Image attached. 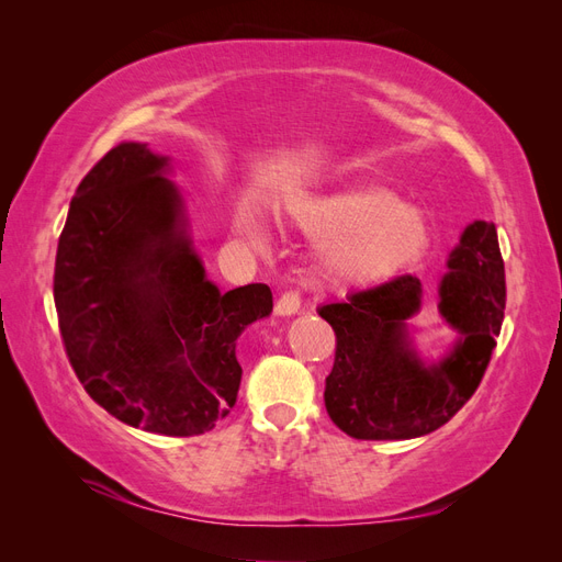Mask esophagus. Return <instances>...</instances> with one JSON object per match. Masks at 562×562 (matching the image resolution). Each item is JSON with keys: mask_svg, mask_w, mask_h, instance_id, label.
I'll use <instances>...</instances> for the list:
<instances>
[{"mask_svg": "<svg viewBox=\"0 0 562 562\" xmlns=\"http://www.w3.org/2000/svg\"><path fill=\"white\" fill-rule=\"evenodd\" d=\"M277 316H293L300 312V295L295 291H285L279 300H277V307H274Z\"/></svg>", "mask_w": 562, "mask_h": 562, "instance_id": "1", "label": "esophagus"}]
</instances>
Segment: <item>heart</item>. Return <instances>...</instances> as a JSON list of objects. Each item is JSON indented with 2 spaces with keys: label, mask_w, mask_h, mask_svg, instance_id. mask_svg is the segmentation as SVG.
I'll return each instance as SVG.
<instances>
[{
  "label": "heart",
  "mask_w": 562,
  "mask_h": 562,
  "mask_svg": "<svg viewBox=\"0 0 562 562\" xmlns=\"http://www.w3.org/2000/svg\"><path fill=\"white\" fill-rule=\"evenodd\" d=\"M291 217L302 232L326 239L321 274L337 288H370L394 279L415 267L434 241L429 215L382 187L300 196ZM239 227L260 241L248 209L239 215Z\"/></svg>",
  "instance_id": "1"
}]
</instances>
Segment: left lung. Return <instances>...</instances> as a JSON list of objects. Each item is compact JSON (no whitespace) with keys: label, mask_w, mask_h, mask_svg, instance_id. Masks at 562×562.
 Returning a JSON list of instances; mask_svg holds the SVG:
<instances>
[{"label":"left lung","mask_w":562,"mask_h":562,"mask_svg":"<svg viewBox=\"0 0 562 562\" xmlns=\"http://www.w3.org/2000/svg\"><path fill=\"white\" fill-rule=\"evenodd\" d=\"M506 281L497 229L485 220L459 236L438 283V312L457 333L438 361L415 349L411 318L422 281L398 277L318 310L337 337L326 411L359 440H405L450 422L479 389L504 321Z\"/></svg>","instance_id":"obj_1"}]
</instances>
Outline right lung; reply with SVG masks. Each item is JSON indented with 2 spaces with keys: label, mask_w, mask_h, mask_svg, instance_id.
Segmentation results:
<instances>
[{
  "label": "right lung",
  "mask_w": 562,
  "mask_h": 562,
  "mask_svg": "<svg viewBox=\"0 0 562 562\" xmlns=\"http://www.w3.org/2000/svg\"><path fill=\"white\" fill-rule=\"evenodd\" d=\"M171 159L119 143L77 187L56 252L58 326L87 394L128 427L196 436L229 415L236 339L271 291L220 293L190 239Z\"/></svg>",
  "instance_id": "add662e5"
}]
</instances>
